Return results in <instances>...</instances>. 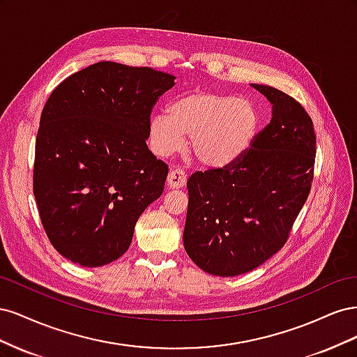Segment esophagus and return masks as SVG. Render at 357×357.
Wrapping results in <instances>:
<instances>
[{"label": "esophagus", "mask_w": 357, "mask_h": 357, "mask_svg": "<svg viewBox=\"0 0 357 357\" xmlns=\"http://www.w3.org/2000/svg\"><path fill=\"white\" fill-rule=\"evenodd\" d=\"M186 181H188V176H186V172L183 171V169L176 168V169H171L169 171L168 178H167L168 188H171V189H180L183 186H186Z\"/></svg>", "instance_id": "obj_1"}]
</instances>
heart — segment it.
I'll return each mask as SVG.
<instances>
[{
    "instance_id": "b5f03b06",
    "label": "heart",
    "mask_w": 357,
    "mask_h": 357,
    "mask_svg": "<svg viewBox=\"0 0 357 357\" xmlns=\"http://www.w3.org/2000/svg\"><path fill=\"white\" fill-rule=\"evenodd\" d=\"M169 113L153 114L149 138L153 152L168 156L185 146L202 165L222 168L252 147L261 126L256 107L240 96L215 91H190L172 101Z\"/></svg>"
}]
</instances>
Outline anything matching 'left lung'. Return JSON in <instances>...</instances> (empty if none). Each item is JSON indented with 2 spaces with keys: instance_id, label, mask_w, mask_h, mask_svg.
Wrapping results in <instances>:
<instances>
[{
  "instance_id": "8db88e82",
  "label": "left lung",
  "mask_w": 357,
  "mask_h": 357,
  "mask_svg": "<svg viewBox=\"0 0 357 357\" xmlns=\"http://www.w3.org/2000/svg\"><path fill=\"white\" fill-rule=\"evenodd\" d=\"M273 104V117L247 152L223 168L188 180L183 243L205 273L252 271L282 248L308 198L316 160L311 117L273 86L252 84Z\"/></svg>"
}]
</instances>
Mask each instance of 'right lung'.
<instances>
[{
    "label": "right lung",
    "instance_id": "add662e5",
    "mask_svg": "<svg viewBox=\"0 0 357 357\" xmlns=\"http://www.w3.org/2000/svg\"><path fill=\"white\" fill-rule=\"evenodd\" d=\"M174 75L102 61L49 96L36 139L34 197L49 241L82 266L131 245L142 213L164 192L168 165L150 152V113Z\"/></svg>",
    "mask_w": 357,
    "mask_h": 357
}]
</instances>
